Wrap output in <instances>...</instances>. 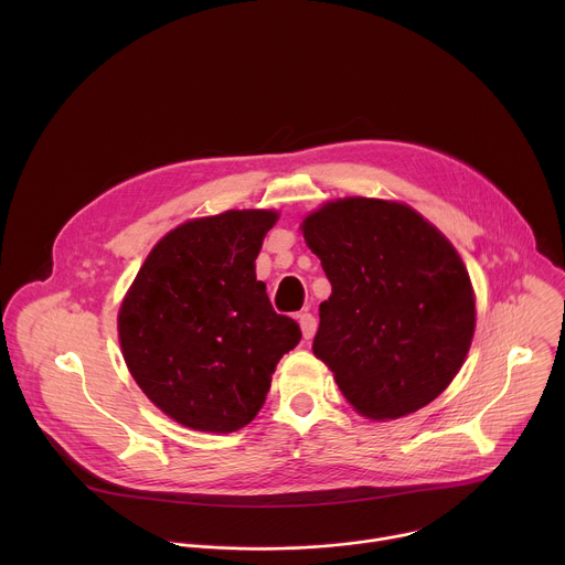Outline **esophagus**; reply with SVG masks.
<instances>
[{"label":"esophagus","instance_id":"1","mask_svg":"<svg viewBox=\"0 0 565 565\" xmlns=\"http://www.w3.org/2000/svg\"><path fill=\"white\" fill-rule=\"evenodd\" d=\"M299 327H301L303 340H312V335L317 331V321H315V317L310 312H301L299 315Z\"/></svg>","mask_w":565,"mask_h":565}]
</instances>
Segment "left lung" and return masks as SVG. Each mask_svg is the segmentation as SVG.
Masks as SVG:
<instances>
[{
    "mask_svg": "<svg viewBox=\"0 0 565 565\" xmlns=\"http://www.w3.org/2000/svg\"><path fill=\"white\" fill-rule=\"evenodd\" d=\"M331 281L312 353L371 420L436 399L460 371L476 327L469 275L447 236L405 203L349 196L301 223Z\"/></svg>",
    "mask_w": 565,
    "mask_h": 565,
    "instance_id": "1",
    "label": "left lung"
}]
</instances>
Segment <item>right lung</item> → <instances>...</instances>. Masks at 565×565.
<instances>
[{"label": "right lung", "mask_w": 565, "mask_h": 565, "mask_svg": "<svg viewBox=\"0 0 565 565\" xmlns=\"http://www.w3.org/2000/svg\"><path fill=\"white\" fill-rule=\"evenodd\" d=\"M273 210H227L158 241L118 312L129 373L183 427L230 434L264 407L277 362L301 340L277 315L255 259Z\"/></svg>", "instance_id": "obj_1"}]
</instances>
